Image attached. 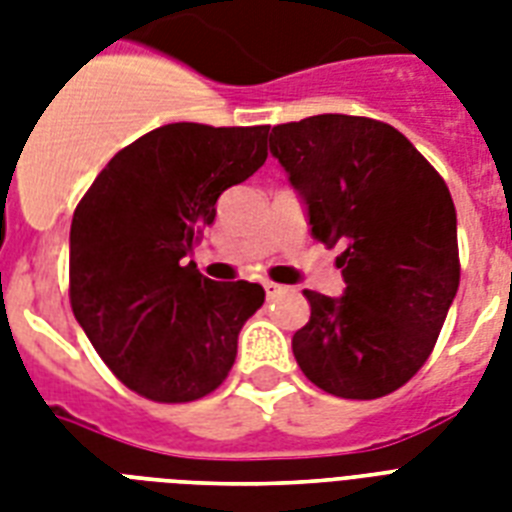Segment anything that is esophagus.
Returning <instances> with one entry per match:
<instances>
[{"label": "esophagus", "mask_w": 512, "mask_h": 512, "mask_svg": "<svg viewBox=\"0 0 512 512\" xmlns=\"http://www.w3.org/2000/svg\"><path fill=\"white\" fill-rule=\"evenodd\" d=\"M263 289H265V297H268V300H273V297H279L287 287H281V284H273V281H263Z\"/></svg>", "instance_id": "1"}]
</instances>
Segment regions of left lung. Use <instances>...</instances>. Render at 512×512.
<instances>
[{
	"label": "left lung",
	"instance_id": "left-lung-1",
	"mask_svg": "<svg viewBox=\"0 0 512 512\" xmlns=\"http://www.w3.org/2000/svg\"><path fill=\"white\" fill-rule=\"evenodd\" d=\"M268 140L313 239L342 247V295L305 289L297 364L332 396H388L428 361L460 287L452 193L401 132L366 116H308Z\"/></svg>",
	"mask_w": 512,
	"mask_h": 512
}]
</instances>
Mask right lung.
<instances>
[{"label": "right lung", "instance_id": "right-lung-1", "mask_svg": "<svg viewBox=\"0 0 512 512\" xmlns=\"http://www.w3.org/2000/svg\"><path fill=\"white\" fill-rule=\"evenodd\" d=\"M268 127L177 122L122 148L71 220V308L92 348L130 390L162 404L207 396L236 361L263 305L249 281L185 263L225 188L265 164Z\"/></svg>", "mask_w": 512, "mask_h": 512}]
</instances>
